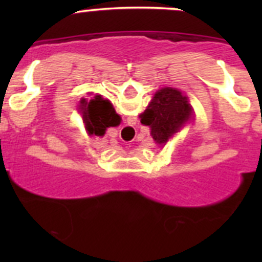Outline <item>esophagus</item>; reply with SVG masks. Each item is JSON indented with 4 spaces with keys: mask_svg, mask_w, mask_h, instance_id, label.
Wrapping results in <instances>:
<instances>
[{
    "mask_svg": "<svg viewBox=\"0 0 262 262\" xmlns=\"http://www.w3.org/2000/svg\"><path fill=\"white\" fill-rule=\"evenodd\" d=\"M134 133V129L132 128V126H129V125H125V126H123V128H121V130H120V134L123 137H125V138H128V137H132V134Z\"/></svg>",
    "mask_w": 262,
    "mask_h": 262,
    "instance_id": "34e87169",
    "label": "esophagus"
}]
</instances>
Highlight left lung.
I'll use <instances>...</instances> for the list:
<instances>
[{
  "mask_svg": "<svg viewBox=\"0 0 262 262\" xmlns=\"http://www.w3.org/2000/svg\"><path fill=\"white\" fill-rule=\"evenodd\" d=\"M191 114L192 107L187 97L179 90L165 87L156 92L153 100L139 118L142 124L150 128V136L156 143L166 144L189 120Z\"/></svg>",
  "mask_w": 262,
  "mask_h": 262,
  "instance_id": "obj_1",
  "label": "left lung"
}]
</instances>
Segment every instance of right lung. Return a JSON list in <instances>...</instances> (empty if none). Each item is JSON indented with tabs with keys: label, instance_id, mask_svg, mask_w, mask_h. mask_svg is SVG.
<instances>
[{
	"label": "right lung",
	"instance_id": "add662e5",
	"mask_svg": "<svg viewBox=\"0 0 262 262\" xmlns=\"http://www.w3.org/2000/svg\"><path fill=\"white\" fill-rule=\"evenodd\" d=\"M80 110L90 136L102 137L107 128L120 124V116L116 114L110 101L101 99L99 95L90 101L81 100Z\"/></svg>",
	"mask_w": 262,
	"mask_h": 262
}]
</instances>
